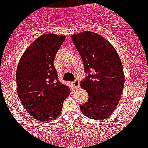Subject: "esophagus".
<instances>
[{
    "label": "esophagus",
    "mask_w": 148,
    "mask_h": 148,
    "mask_svg": "<svg viewBox=\"0 0 148 148\" xmlns=\"http://www.w3.org/2000/svg\"><path fill=\"white\" fill-rule=\"evenodd\" d=\"M72 85H73V86L76 87V88H77V87H78V86H79V80L76 79L75 80H74V81L72 83Z\"/></svg>",
    "instance_id": "obj_1"
}]
</instances>
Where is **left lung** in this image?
I'll list each match as a JSON object with an SVG mask.
<instances>
[{
    "label": "left lung",
    "instance_id": "left-lung-1",
    "mask_svg": "<svg viewBox=\"0 0 148 148\" xmlns=\"http://www.w3.org/2000/svg\"><path fill=\"white\" fill-rule=\"evenodd\" d=\"M88 75L80 86L88 94V102L79 106L86 116L103 120L119 104L124 86V74L118 53L96 33L84 31L71 36Z\"/></svg>",
    "mask_w": 148,
    "mask_h": 148
}]
</instances>
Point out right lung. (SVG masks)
Here are the masks:
<instances>
[{
	"instance_id": "add662e5",
	"label": "right lung",
	"mask_w": 148,
	"mask_h": 148,
	"mask_svg": "<svg viewBox=\"0 0 148 148\" xmlns=\"http://www.w3.org/2000/svg\"><path fill=\"white\" fill-rule=\"evenodd\" d=\"M65 38L51 33L41 36L27 48L18 62V95L25 110L39 121L47 122L59 116L70 94L69 87L58 80L53 65Z\"/></svg>"
}]
</instances>
